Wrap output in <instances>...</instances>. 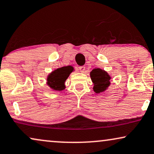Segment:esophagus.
Here are the masks:
<instances>
[{
    "instance_id": "1",
    "label": "esophagus",
    "mask_w": 154,
    "mask_h": 154,
    "mask_svg": "<svg viewBox=\"0 0 154 154\" xmlns=\"http://www.w3.org/2000/svg\"><path fill=\"white\" fill-rule=\"evenodd\" d=\"M79 69L82 73H84V72H85L86 68H85V67H84V66H80V67H79Z\"/></svg>"
}]
</instances>
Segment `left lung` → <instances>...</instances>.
Listing matches in <instances>:
<instances>
[{"label":"left lung","mask_w":154,"mask_h":154,"mask_svg":"<svg viewBox=\"0 0 154 154\" xmlns=\"http://www.w3.org/2000/svg\"><path fill=\"white\" fill-rule=\"evenodd\" d=\"M91 81L94 83V91L96 94L103 92L110 85V76L107 72L100 68H95L90 72Z\"/></svg>","instance_id":"left-lung-1"}]
</instances>
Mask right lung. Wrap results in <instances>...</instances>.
Listing matches in <instances>:
<instances>
[{"label": "right lung", "instance_id": "obj_1", "mask_svg": "<svg viewBox=\"0 0 154 154\" xmlns=\"http://www.w3.org/2000/svg\"><path fill=\"white\" fill-rule=\"evenodd\" d=\"M73 70L70 65L55 69L47 77V85L54 91H62L65 89V81Z\"/></svg>", "mask_w": 154, "mask_h": 154}]
</instances>
